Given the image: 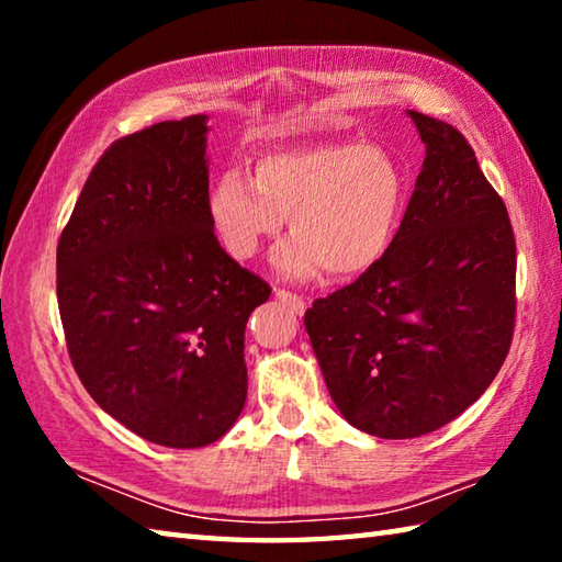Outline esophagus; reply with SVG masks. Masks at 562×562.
Returning <instances> with one entry per match:
<instances>
[{"label": "esophagus", "mask_w": 562, "mask_h": 562, "mask_svg": "<svg viewBox=\"0 0 562 562\" xmlns=\"http://www.w3.org/2000/svg\"><path fill=\"white\" fill-rule=\"evenodd\" d=\"M274 297H278L284 304H290V307L297 312V315H304V310H307V300H304L302 294H294V292L284 290V288H274Z\"/></svg>", "instance_id": "obj_1"}]
</instances>
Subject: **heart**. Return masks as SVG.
Instances as JSON below:
<instances>
[{
	"instance_id": "obj_1",
	"label": "heart",
	"mask_w": 562,
	"mask_h": 562,
	"mask_svg": "<svg viewBox=\"0 0 562 562\" xmlns=\"http://www.w3.org/2000/svg\"><path fill=\"white\" fill-rule=\"evenodd\" d=\"M406 207V173L389 150L355 140L274 148L255 178L225 170L207 193V221L223 250L250 260L282 233L274 268L292 280L325 270L347 280L372 270L392 247Z\"/></svg>"
}]
</instances>
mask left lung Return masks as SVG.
<instances>
[{
  "label": "left lung",
  "instance_id": "8db88e82",
  "mask_svg": "<svg viewBox=\"0 0 562 562\" xmlns=\"http://www.w3.org/2000/svg\"><path fill=\"white\" fill-rule=\"evenodd\" d=\"M426 146L386 255L304 312L341 416L379 439L453 422L496 379L516 327V237L469 140L408 111Z\"/></svg>",
  "mask_w": 562,
  "mask_h": 562
}]
</instances>
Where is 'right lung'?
<instances>
[{
  "mask_svg": "<svg viewBox=\"0 0 562 562\" xmlns=\"http://www.w3.org/2000/svg\"><path fill=\"white\" fill-rule=\"evenodd\" d=\"M205 121H160L111 144L56 247L76 374L103 412L168 449L207 446L237 422L245 325L272 292L207 221Z\"/></svg>",
  "mask_w": 562,
  "mask_h": 562,
  "instance_id": "right-lung-1",
  "label": "right lung"
}]
</instances>
